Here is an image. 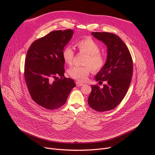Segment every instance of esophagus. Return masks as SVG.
<instances>
[{"label": "esophagus", "instance_id": "34e87169", "mask_svg": "<svg viewBox=\"0 0 155 155\" xmlns=\"http://www.w3.org/2000/svg\"><path fill=\"white\" fill-rule=\"evenodd\" d=\"M83 84L82 83H81V82H80V81H76V85H77V86H82Z\"/></svg>", "mask_w": 155, "mask_h": 155}]
</instances>
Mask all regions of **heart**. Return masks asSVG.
Here are the masks:
<instances>
[{"label": "heart", "mask_w": 155, "mask_h": 155, "mask_svg": "<svg viewBox=\"0 0 155 155\" xmlns=\"http://www.w3.org/2000/svg\"><path fill=\"white\" fill-rule=\"evenodd\" d=\"M77 47L80 52L86 55L83 61L85 66H74L69 69V76L80 81H84L91 72V69L94 73L102 69L105 64V59L100 53L99 44L93 38L87 37L78 40ZM74 51L71 47H65L62 51V56L65 63L71 65L74 59Z\"/></svg>", "instance_id": "obj_1"}]
</instances>
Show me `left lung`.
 I'll return each mask as SVG.
<instances>
[{"instance_id": "obj_1", "label": "left lung", "mask_w": 155, "mask_h": 155, "mask_svg": "<svg viewBox=\"0 0 155 155\" xmlns=\"http://www.w3.org/2000/svg\"><path fill=\"white\" fill-rule=\"evenodd\" d=\"M91 34L107 47L105 65L95 77L99 84L102 81L106 84L102 88L91 85L87 102L96 111L103 112L115 108L124 99L130 84L133 62L127 46L118 35L98 32Z\"/></svg>"}]
</instances>
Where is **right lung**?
<instances>
[{
    "label": "right lung",
    "instance_id": "add662e5",
    "mask_svg": "<svg viewBox=\"0 0 155 155\" xmlns=\"http://www.w3.org/2000/svg\"><path fill=\"white\" fill-rule=\"evenodd\" d=\"M73 34L71 29L52 31L34 41L28 51L25 64L28 89L33 101L45 108L62 106L76 86L74 80L64 77L62 56ZM58 76L61 79H57Z\"/></svg>",
    "mask_w": 155,
    "mask_h": 155
}]
</instances>
